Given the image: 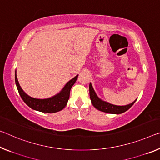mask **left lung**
Instances as JSON below:
<instances>
[{
    "mask_svg": "<svg viewBox=\"0 0 160 160\" xmlns=\"http://www.w3.org/2000/svg\"><path fill=\"white\" fill-rule=\"evenodd\" d=\"M90 90V98L91 100V102L93 105L94 107L98 110L102 111L104 112L107 113H111V114H121L126 112L127 110H129L132 106L134 105V103L136 102V100L134 101L132 103L130 104V105H125V106H118L112 105V104L104 102V101L101 100L99 98L94 91L93 88L92 87V85L90 84L89 86Z\"/></svg>",
    "mask_w": 160,
    "mask_h": 160,
    "instance_id": "left-lung-1",
    "label": "left lung"
}]
</instances>
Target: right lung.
<instances>
[{"label":"right lung","instance_id":"add662e5","mask_svg":"<svg viewBox=\"0 0 160 160\" xmlns=\"http://www.w3.org/2000/svg\"><path fill=\"white\" fill-rule=\"evenodd\" d=\"M78 76V75L75 76L74 78L70 80L59 94L55 95L54 97L48 99L33 98L25 94L18 81L16 72L15 74V80H16V84L20 95L28 106L35 110L40 111L42 112L53 113L60 111L66 106L70 98V89L72 85L75 84V81L77 80Z\"/></svg>","mask_w":160,"mask_h":160}]
</instances>
